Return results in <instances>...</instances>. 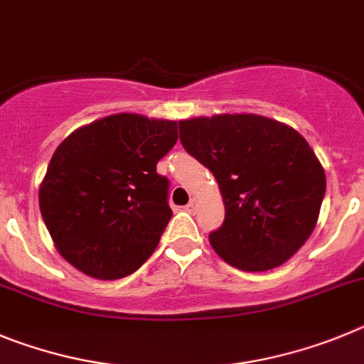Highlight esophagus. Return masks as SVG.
<instances>
[{"label": "esophagus", "mask_w": 364, "mask_h": 364, "mask_svg": "<svg viewBox=\"0 0 364 364\" xmlns=\"http://www.w3.org/2000/svg\"><path fill=\"white\" fill-rule=\"evenodd\" d=\"M185 208L192 214V212H196V208H198V201H196V199H190V203L185 206Z\"/></svg>", "instance_id": "obj_1"}]
</instances>
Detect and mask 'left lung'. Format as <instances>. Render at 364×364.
I'll list each match as a JSON object with an SVG mask.
<instances>
[{"label":"left lung","mask_w":364,"mask_h":364,"mask_svg":"<svg viewBox=\"0 0 364 364\" xmlns=\"http://www.w3.org/2000/svg\"><path fill=\"white\" fill-rule=\"evenodd\" d=\"M179 139L219 183L225 221L208 239L228 264L268 270L303 247L326 178L297 130L255 114H223L179 121Z\"/></svg>","instance_id":"1"}]
</instances>
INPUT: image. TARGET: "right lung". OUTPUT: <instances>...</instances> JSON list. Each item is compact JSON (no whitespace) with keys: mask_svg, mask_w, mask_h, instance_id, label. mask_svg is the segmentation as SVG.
Segmentation results:
<instances>
[{"mask_svg":"<svg viewBox=\"0 0 364 364\" xmlns=\"http://www.w3.org/2000/svg\"><path fill=\"white\" fill-rule=\"evenodd\" d=\"M178 141V123L114 114L55 149L39 210L65 259L96 279L141 267L172 218L168 179L156 165Z\"/></svg>","mask_w":364,"mask_h":364,"instance_id":"add662e5","label":"right lung"}]
</instances>
